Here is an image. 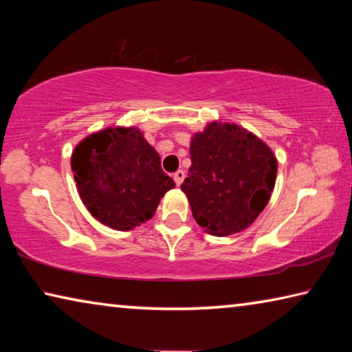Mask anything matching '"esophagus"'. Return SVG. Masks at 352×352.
<instances>
[{
    "label": "esophagus",
    "instance_id": "esophagus-1",
    "mask_svg": "<svg viewBox=\"0 0 352 352\" xmlns=\"http://www.w3.org/2000/svg\"><path fill=\"white\" fill-rule=\"evenodd\" d=\"M184 177H186V174H184V170H177L174 174V180H175V184L177 186H180V184L183 183Z\"/></svg>",
    "mask_w": 352,
    "mask_h": 352
}]
</instances>
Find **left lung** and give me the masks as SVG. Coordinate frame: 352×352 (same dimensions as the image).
Returning <instances> with one entry per match:
<instances>
[{"label": "left lung", "mask_w": 352, "mask_h": 352, "mask_svg": "<svg viewBox=\"0 0 352 352\" xmlns=\"http://www.w3.org/2000/svg\"><path fill=\"white\" fill-rule=\"evenodd\" d=\"M189 174L182 190L192 216L212 236L248 228L269 204L276 158L258 136L236 124L211 122L190 141Z\"/></svg>", "instance_id": "left-lung-1"}]
</instances>
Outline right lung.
Returning a JSON list of instances; mask_svg holds the SVG:
<instances>
[{
  "mask_svg": "<svg viewBox=\"0 0 352 352\" xmlns=\"http://www.w3.org/2000/svg\"><path fill=\"white\" fill-rule=\"evenodd\" d=\"M71 168L87 210L119 231L152 219L163 195L175 186L157 151L135 127L87 136L74 148Z\"/></svg>",
  "mask_w": 352,
  "mask_h": 352,
  "instance_id": "1",
  "label": "right lung"
}]
</instances>
